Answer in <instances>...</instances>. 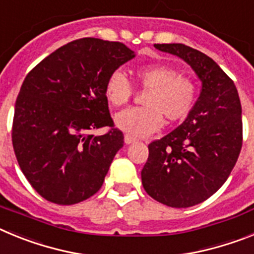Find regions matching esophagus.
<instances>
[{"instance_id":"obj_1","label":"esophagus","mask_w":254,"mask_h":254,"mask_svg":"<svg viewBox=\"0 0 254 254\" xmlns=\"http://www.w3.org/2000/svg\"><path fill=\"white\" fill-rule=\"evenodd\" d=\"M134 141H136V138L132 137V136H129V134H126V136H125V142L127 143V145H129V143L134 142Z\"/></svg>"}]
</instances>
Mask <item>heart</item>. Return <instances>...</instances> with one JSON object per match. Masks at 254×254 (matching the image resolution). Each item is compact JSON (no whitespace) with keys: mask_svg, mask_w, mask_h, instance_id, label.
Instances as JSON below:
<instances>
[{"mask_svg":"<svg viewBox=\"0 0 254 254\" xmlns=\"http://www.w3.org/2000/svg\"><path fill=\"white\" fill-rule=\"evenodd\" d=\"M137 82L147 90L141 108H128L117 113L116 126L134 137H145L158 131L163 117L169 122L183 120L193 108L197 98L196 85L182 77L168 64H146L136 69ZM133 87L122 71H114L105 84V96L113 107H122L131 99Z\"/></svg>","mask_w":254,"mask_h":254,"instance_id":"b5f03b06","label":"heart"}]
</instances>
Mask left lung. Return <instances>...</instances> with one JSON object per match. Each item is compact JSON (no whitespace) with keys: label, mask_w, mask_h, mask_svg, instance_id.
Segmentation results:
<instances>
[{"label":"left lung","mask_w":254,"mask_h":254,"mask_svg":"<svg viewBox=\"0 0 254 254\" xmlns=\"http://www.w3.org/2000/svg\"><path fill=\"white\" fill-rule=\"evenodd\" d=\"M187 62L202 89L187 118L149 145L141 172L149 196L170 207L203 202L230 176L243 142L242 105L234 82L212 58L185 44H154Z\"/></svg>","instance_id":"1"}]
</instances>
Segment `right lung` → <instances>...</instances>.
<instances>
[{"instance_id":"1","label":"right lung","mask_w":254,"mask_h":254,"mask_svg":"<svg viewBox=\"0 0 254 254\" xmlns=\"http://www.w3.org/2000/svg\"><path fill=\"white\" fill-rule=\"evenodd\" d=\"M134 52L120 42L82 38L26 75L15 104L12 146L20 169L47 201L73 205L103 186L123 133L113 128L105 84ZM112 128L95 136L90 131Z\"/></svg>"}]
</instances>
